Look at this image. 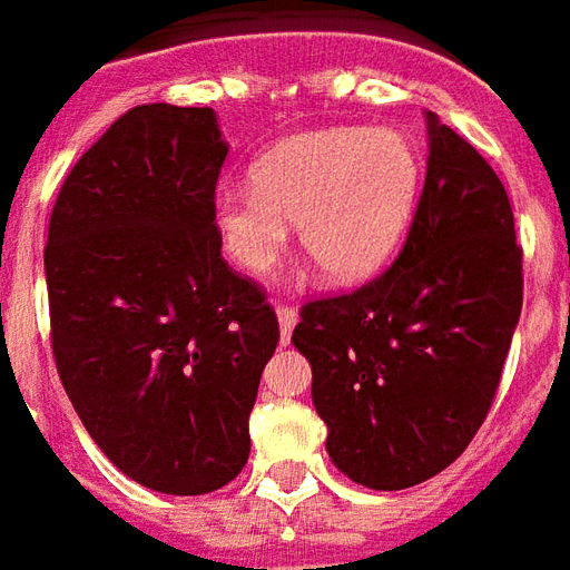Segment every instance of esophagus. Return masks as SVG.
I'll return each mask as SVG.
<instances>
[{"mask_svg": "<svg viewBox=\"0 0 570 570\" xmlns=\"http://www.w3.org/2000/svg\"><path fill=\"white\" fill-rule=\"evenodd\" d=\"M276 318H279L282 343H288L291 331H294V325H297V313H294L291 306H276Z\"/></svg>", "mask_w": 570, "mask_h": 570, "instance_id": "esophagus-1", "label": "esophagus"}]
</instances>
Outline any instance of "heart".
Returning a JSON list of instances; mask_svg holds the SVG:
<instances>
[{
    "label": "heart",
    "mask_w": 570,
    "mask_h": 570,
    "mask_svg": "<svg viewBox=\"0 0 570 570\" xmlns=\"http://www.w3.org/2000/svg\"><path fill=\"white\" fill-rule=\"evenodd\" d=\"M422 160L401 130L334 127L282 139L252 166V190L215 194L212 218L236 267L264 276L297 224V245L331 285L392 257L416 212Z\"/></svg>",
    "instance_id": "obj_1"
}]
</instances>
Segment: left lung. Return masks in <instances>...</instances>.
I'll return each mask as SVG.
<instances>
[{
    "instance_id": "8db88e82",
    "label": "left lung",
    "mask_w": 570,
    "mask_h": 570,
    "mask_svg": "<svg viewBox=\"0 0 570 570\" xmlns=\"http://www.w3.org/2000/svg\"><path fill=\"white\" fill-rule=\"evenodd\" d=\"M428 173L392 267L306 303L291 343L313 367L327 455L352 483L397 492L468 450L522 313L510 199L480 151L425 111Z\"/></svg>"
}]
</instances>
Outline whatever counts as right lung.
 I'll return each mask as SVG.
<instances>
[{"label": "right lung", "mask_w": 570, "mask_h": 570, "mask_svg": "<svg viewBox=\"0 0 570 570\" xmlns=\"http://www.w3.org/2000/svg\"><path fill=\"white\" fill-rule=\"evenodd\" d=\"M227 142L212 109L136 106L53 203L45 276L57 373L106 459L206 495L243 471L279 322L224 264L212 218Z\"/></svg>", "instance_id": "add662e5"}]
</instances>
